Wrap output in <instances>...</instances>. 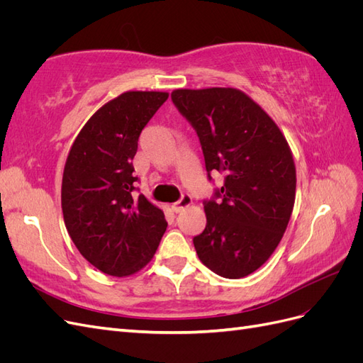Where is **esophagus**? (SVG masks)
Segmentation results:
<instances>
[{"mask_svg":"<svg viewBox=\"0 0 363 363\" xmlns=\"http://www.w3.org/2000/svg\"><path fill=\"white\" fill-rule=\"evenodd\" d=\"M192 204V199L189 195H183L182 196V200L180 201H177V203H174L172 206H171V208H172V212H175V213H179V212H182L184 207H189Z\"/></svg>","mask_w":363,"mask_h":363,"instance_id":"34e87169","label":"esophagus"}]
</instances>
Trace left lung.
Segmentation results:
<instances>
[{
  "instance_id": "left-lung-1",
  "label": "left lung",
  "mask_w": 363,
  "mask_h": 363,
  "mask_svg": "<svg viewBox=\"0 0 363 363\" xmlns=\"http://www.w3.org/2000/svg\"><path fill=\"white\" fill-rule=\"evenodd\" d=\"M171 98L196 130L207 172L225 174L221 201L204 203L196 255L218 276H250L277 248L294 211L291 147L274 119L235 87L175 89Z\"/></svg>"
}]
</instances>
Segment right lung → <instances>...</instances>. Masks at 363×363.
I'll use <instances>...</instances> for the list:
<instances>
[{
    "instance_id": "add662e5",
    "label": "right lung",
    "mask_w": 363,
    "mask_h": 363,
    "mask_svg": "<svg viewBox=\"0 0 363 363\" xmlns=\"http://www.w3.org/2000/svg\"><path fill=\"white\" fill-rule=\"evenodd\" d=\"M168 92L127 91L87 119L69 150L62 179V212L82 256L107 276L147 267L168 223L144 195L135 196L133 160L142 128Z\"/></svg>"
}]
</instances>
